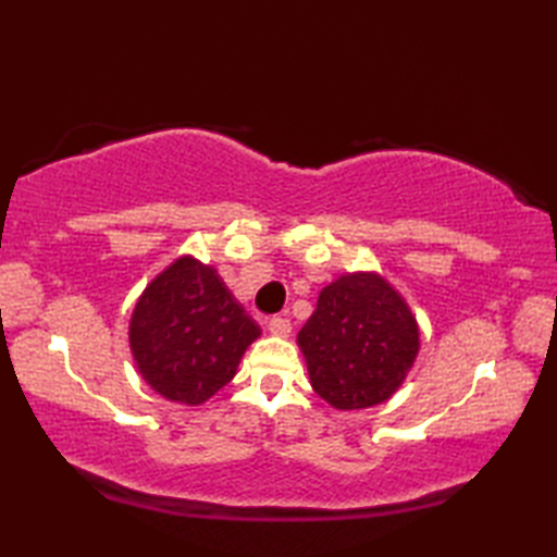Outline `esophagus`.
Returning <instances> with one entry per match:
<instances>
[{"label":"esophagus","instance_id":"1","mask_svg":"<svg viewBox=\"0 0 557 557\" xmlns=\"http://www.w3.org/2000/svg\"><path fill=\"white\" fill-rule=\"evenodd\" d=\"M268 330H270V335H275V337H287L292 333V323L282 315H272L268 321Z\"/></svg>","mask_w":557,"mask_h":557}]
</instances>
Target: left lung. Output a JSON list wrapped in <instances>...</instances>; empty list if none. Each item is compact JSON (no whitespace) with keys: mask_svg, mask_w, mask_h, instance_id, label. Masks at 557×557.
<instances>
[{"mask_svg":"<svg viewBox=\"0 0 557 557\" xmlns=\"http://www.w3.org/2000/svg\"><path fill=\"white\" fill-rule=\"evenodd\" d=\"M297 345L311 385L339 411L383 405L419 357V323L377 272H345L318 294Z\"/></svg>","mask_w":557,"mask_h":557,"instance_id":"8db88e82","label":"left lung"}]
</instances>
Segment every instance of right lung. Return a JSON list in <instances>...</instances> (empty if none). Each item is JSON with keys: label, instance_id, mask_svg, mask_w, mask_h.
<instances>
[{"label": "right lung", "instance_id": "add662e5", "mask_svg": "<svg viewBox=\"0 0 557 557\" xmlns=\"http://www.w3.org/2000/svg\"><path fill=\"white\" fill-rule=\"evenodd\" d=\"M258 337V323L218 270L194 256H180L152 277L128 321L140 377L164 399L188 407L227 385Z\"/></svg>", "mask_w": 557, "mask_h": 557}]
</instances>
